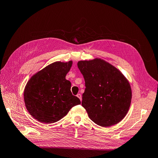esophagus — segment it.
<instances>
[{"label":"esophagus","mask_w":158,"mask_h":158,"mask_svg":"<svg viewBox=\"0 0 158 158\" xmlns=\"http://www.w3.org/2000/svg\"><path fill=\"white\" fill-rule=\"evenodd\" d=\"M77 97L80 99V101L82 102V95H81L80 94H77Z\"/></svg>","instance_id":"34e87169"}]
</instances>
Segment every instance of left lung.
Returning <instances> with one entry per match:
<instances>
[{"label": "left lung", "instance_id": "left-lung-1", "mask_svg": "<svg viewBox=\"0 0 158 158\" xmlns=\"http://www.w3.org/2000/svg\"><path fill=\"white\" fill-rule=\"evenodd\" d=\"M78 67L85 80L82 106L91 120L103 127L120 122L126 116L132 98L127 78L100 59L79 61Z\"/></svg>", "mask_w": 158, "mask_h": 158}]
</instances>
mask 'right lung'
<instances>
[{"instance_id": "right-lung-1", "label": "right lung", "mask_w": 158, "mask_h": 158, "mask_svg": "<svg viewBox=\"0 0 158 158\" xmlns=\"http://www.w3.org/2000/svg\"><path fill=\"white\" fill-rule=\"evenodd\" d=\"M73 62H55L33 75L24 89L28 112L38 121L53 123L63 118L70 109L80 104L70 91L71 83L65 77Z\"/></svg>"}]
</instances>
